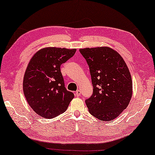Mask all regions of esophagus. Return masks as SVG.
<instances>
[{
	"mask_svg": "<svg viewBox=\"0 0 155 155\" xmlns=\"http://www.w3.org/2000/svg\"><path fill=\"white\" fill-rule=\"evenodd\" d=\"M75 95L77 96V97H80L81 95V91L80 90H77L75 92Z\"/></svg>",
	"mask_w": 155,
	"mask_h": 155,
	"instance_id": "obj_1",
	"label": "esophagus"
}]
</instances>
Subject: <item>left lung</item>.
<instances>
[{"mask_svg": "<svg viewBox=\"0 0 155 155\" xmlns=\"http://www.w3.org/2000/svg\"><path fill=\"white\" fill-rule=\"evenodd\" d=\"M89 67L93 95L85 102L100 120L115 119L126 109L133 95L130 71L122 57L108 47L80 49Z\"/></svg>", "mask_w": 155, "mask_h": 155, "instance_id": "obj_1", "label": "left lung"}]
</instances>
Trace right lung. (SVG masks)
Listing matches in <instances>:
<instances>
[{"instance_id": "1", "label": "right lung", "mask_w": 155, "mask_h": 155, "mask_svg": "<svg viewBox=\"0 0 155 155\" xmlns=\"http://www.w3.org/2000/svg\"><path fill=\"white\" fill-rule=\"evenodd\" d=\"M76 49L47 47L30 60L23 78V92L35 113L51 119L67 110L74 94L64 87L60 65L74 55Z\"/></svg>"}]
</instances>
